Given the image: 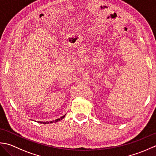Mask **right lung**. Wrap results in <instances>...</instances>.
Wrapping results in <instances>:
<instances>
[{"label":"right lung","instance_id":"add662e5","mask_svg":"<svg viewBox=\"0 0 156 156\" xmlns=\"http://www.w3.org/2000/svg\"><path fill=\"white\" fill-rule=\"evenodd\" d=\"M66 115V114H65ZM65 115L62 116V117H60V119H56L55 120H52V121H50V122H40V121H38V122L40 123H42V124H49V123H53V122H58V121H60V120H61L62 119H64V117L65 116Z\"/></svg>","mask_w":156,"mask_h":156}]
</instances>
